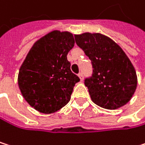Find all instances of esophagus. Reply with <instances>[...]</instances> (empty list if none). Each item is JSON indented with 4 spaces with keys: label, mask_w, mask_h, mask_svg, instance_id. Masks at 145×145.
Returning a JSON list of instances; mask_svg holds the SVG:
<instances>
[{
    "label": "esophagus",
    "mask_w": 145,
    "mask_h": 145,
    "mask_svg": "<svg viewBox=\"0 0 145 145\" xmlns=\"http://www.w3.org/2000/svg\"><path fill=\"white\" fill-rule=\"evenodd\" d=\"M78 76H79L81 82H82V81H83V74H82V73H79V74H78Z\"/></svg>",
    "instance_id": "34e87169"
}]
</instances>
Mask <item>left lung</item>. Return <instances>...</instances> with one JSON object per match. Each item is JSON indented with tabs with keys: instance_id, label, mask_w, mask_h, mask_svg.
I'll return each instance as SVG.
<instances>
[{
	"instance_id": "8db88e82",
	"label": "left lung",
	"mask_w": 145,
	"mask_h": 145,
	"mask_svg": "<svg viewBox=\"0 0 145 145\" xmlns=\"http://www.w3.org/2000/svg\"><path fill=\"white\" fill-rule=\"evenodd\" d=\"M75 39L93 64V76L85 80L92 101L108 110L127 104L136 91L138 76L122 48L99 33L76 34Z\"/></svg>"
}]
</instances>
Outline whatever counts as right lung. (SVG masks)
I'll list each match as a JSON object with an SVG mask.
<instances>
[{
  "mask_svg": "<svg viewBox=\"0 0 145 145\" xmlns=\"http://www.w3.org/2000/svg\"><path fill=\"white\" fill-rule=\"evenodd\" d=\"M74 45L71 33L53 30L28 51L19 70L18 85L24 99L38 112L53 113L70 101L74 86L80 81L67 60Z\"/></svg>",
  "mask_w": 145,
  "mask_h": 145,
  "instance_id": "obj_1",
  "label": "right lung"
}]
</instances>
